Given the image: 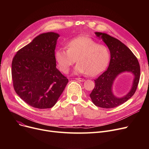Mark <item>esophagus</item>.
Wrapping results in <instances>:
<instances>
[{
	"label": "esophagus",
	"mask_w": 149,
	"mask_h": 149,
	"mask_svg": "<svg viewBox=\"0 0 149 149\" xmlns=\"http://www.w3.org/2000/svg\"><path fill=\"white\" fill-rule=\"evenodd\" d=\"M75 80L79 81H81V82H83V81H84L85 80L83 79H81V78H77V79H75Z\"/></svg>",
	"instance_id": "esophagus-1"
}]
</instances>
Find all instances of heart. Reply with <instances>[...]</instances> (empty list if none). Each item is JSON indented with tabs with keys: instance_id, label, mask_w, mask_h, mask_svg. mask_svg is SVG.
<instances>
[{
	"instance_id": "b5f03b06",
	"label": "heart",
	"mask_w": 149,
	"mask_h": 149,
	"mask_svg": "<svg viewBox=\"0 0 149 149\" xmlns=\"http://www.w3.org/2000/svg\"><path fill=\"white\" fill-rule=\"evenodd\" d=\"M66 48H58L55 52L58 66L67 74L70 66L78 63L74 74H88L95 77L102 72L110 60V52L106 46L98 44L88 37H79L72 39L66 44Z\"/></svg>"
}]
</instances>
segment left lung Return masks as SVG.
Returning <instances> with one entry per match:
<instances>
[{"mask_svg":"<svg viewBox=\"0 0 149 149\" xmlns=\"http://www.w3.org/2000/svg\"><path fill=\"white\" fill-rule=\"evenodd\" d=\"M95 34L108 47L111 60L107 69L94 80L95 86L90 97L96 106L113 108L123 104L134 95L139 80V64L131 50L118 39L103 33L95 32ZM124 72L131 73L134 76L132 86L126 95L116 97L113 91V83L117 77Z\"/></svg>","mask_w":149,"mask_h":149,"instance_id":"8db88e82","label":"left lung"}]
</instances>
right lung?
<instances>
[{
  "label": "right lung",
  "mask_w": 149,
  "mask_h": 149,
  "mask_svg": "<svg viewBox=\"0 0 149 149\" xmlns=\"http://www.w3.org/2000/svg\"><path fill=\"white\" fill-rule=\"evenodd\" d=\"M59 37L54 32L38 35L13 58L11 73L14 90L33 107H53L68 83L56 68L55 49Z\"/></svg>",
  "instance_id": "obj_1"
}]
</instances>
